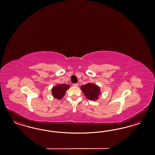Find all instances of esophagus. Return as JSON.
<instances>
[{
  "mask_svg": "<svg viewBox=\"0 0 155 155\" xmlns=\"http://www.w3.org/2000/svg\"><path fill=\"white\" fill-rule=\"evenodd\" d=\"M73 86H75V87H77V86H78V84H73Z\"/></svg>",
  "mask_w": 155,
  "mask_h": 155,
  "instance_id": "1",
  "label": "esophagus"
}]
</instances>
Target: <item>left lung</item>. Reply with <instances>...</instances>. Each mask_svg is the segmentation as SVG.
<instances>
[{
    "label": "left lung",
    "mask_w": 155,
    "mask_h": 155,
    "mask_svg": "<svg viewBox=\"0 0 155 155\" xmlns=\"http://www.w3.org/2000/svg\"><path fill=\"white\" fill-rule=\"evenodd\" d=\"M81 89L87 98L92 101L97 99L100 92L98 86L92 84H87L83 85L81 87Z\"/></svg>",
    "instance_id": "8db88e82"
}]
</instances>
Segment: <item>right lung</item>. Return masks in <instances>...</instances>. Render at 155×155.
I'll return each mask as SVG.
<instances>
[{"label": "right lung", "mask_w": 155, "mask_h": 155, "mask_svg": "<svg viewBox=\"0 0 155 155\" xmlns=\"http://www.w3.org/2000/svg\"><path fill=\"white\" fill-rule=\"evenodd\" d=\"M70 87L69 84H57L52 89V94L56 98L61 99L65 93L66 91Z\"/></svg>", "instance_id": "obj_1"}]
</instances>
